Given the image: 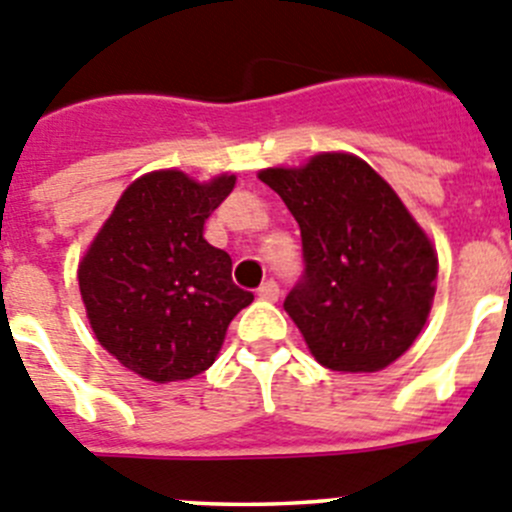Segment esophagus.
Listing matches in <instances>:
<instances>
[{
	"instance_id": "34e87169",
	"label": "esophagus",
	"mask_w": 512,
	"mask_h": 512,
	"mask_svg": "<svg viewBox=\"0 0 512 512\" xmlns=\"http://www.w3.org/2000/svg\"><path fill=\"white\" fill-rule=\"evenodd\" d=\"M259 297L266 299V302H276V299H279V284H276L274 279L264 281L259 287Z\"/></svg>"
}]
</instances>
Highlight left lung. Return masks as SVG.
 Returning <instances> with one entry per match:
<instances>
[{
	"label": "left lung",
	"mask_w": 512,
	"mask_h": 512,
	"mask_svg": "<svg viewBox=\"0 0 512 512\" xmlns=\"http://www.w3.org/2000/svg\"><path fill=\"white\" fill-rule=\"evenodd\" d=\"M302 231L284 309L325 368L373 373L411 348L434 299L437 253L378 172L353 154L264 170Z\"/></svg>",
	"instance_id": "1"
}]
</instances>
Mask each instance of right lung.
<instances>
[{"label":"right lung","instance_id":"obj_1","mask_svg":"<svg viewBox=\"0 0 512 512\" xmlns=\"http://www.w3.org/2000/svg\"><path fill=\"white\" fill-rule=\"evenodd\" d=\"M236 177L190 180L152 172L126 187L78 269L98 342L154 383L213 365L231 320L253 294L231 279V256L203 238L208 215Z\"/></svg>","mask_w":512,"mask_h":512}]
</instances>
